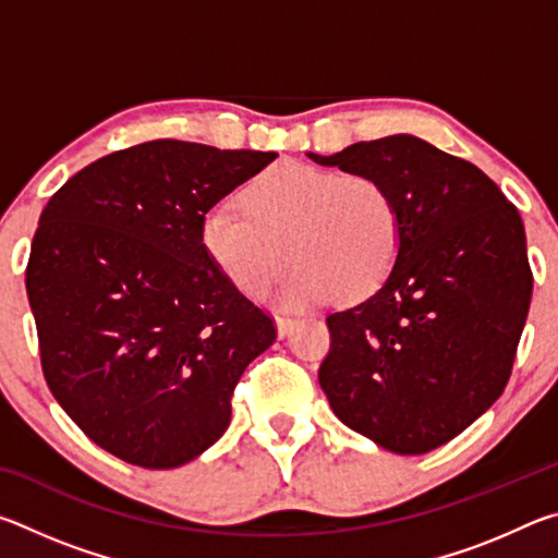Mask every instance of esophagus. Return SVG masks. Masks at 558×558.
<instances>
[{
  "instance_id": "34e87169",
  "label": "esophagus",
  "mask_w": 558,
  "mask_h": 558,
  "mask_svg": "<svg viewBox=\"0 0 558 558\" xmlns=\"http://www.w3.org/2000/svg\"><path fill=\"white\" fill-rule=\"evenodd\" d=\"M300 323L298 317H290V315H276V325H278V335L286 337L290 335L292 329H295V325Z\"/></svg>"
}]
</instances>
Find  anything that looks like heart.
I'll return each mask as SVG.
<instances>
[{"label": "heart", "mask_w": 558, "mask_h": 558, "mask_svg": "<svg viewBox=\"0 0 558 558\" xmlns=\"http://www.w3.org/2000/svg\"><path fill=\"white\" fill-rule=\"evenodd\" d=\"M241 202L245 214L229 204L206 211L199 241L211 266L248 298L280 276L286 250L298 263L280 290L290 307L323 305L339 290L369 298L399 258V206L369 174L282 162L253 179Z\"/></svg>", "instance_id": "b5f03b06"}]
</instances>
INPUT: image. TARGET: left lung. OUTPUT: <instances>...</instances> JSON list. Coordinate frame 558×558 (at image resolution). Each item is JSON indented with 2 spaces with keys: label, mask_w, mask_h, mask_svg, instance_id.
<instances>
[{
  "label": "left lung",
  "mask_w": 558,
  "mask_h": 558,
  "mask_svg": "<svg viewBox=\"0 0 558 558\" xmlns=\"http://www.w3.org/2000/svg\"><path fill=\"white\" fill-rule=\"evenodd\" d=\"M307 157L379 179L401 216L391 276L327 317L319 386L344 426L423 456L477 421L512 374L534 286L522 216L483 169L413 135Z\"/></svg>",
  "instance_id": "8db88e82"
}]
</instances>
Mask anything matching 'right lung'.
Listing matches in <instances>:
<instances>
[{
    "label": "right lung",
    "mask_w": 558,
    "mask_h": 558,
    "mask_svg": "<svg viewBox=\"0 0 558 558\" xmlns=\"http://www.w3.org/2000/svg\"><path fill=\"white\" fill-rule=\"evenodd\" d=\"M276 153L153 140L73 174L44 206L26 266L41 369L112 456L169 470L231 423V396L276 342L272 317L206 258L204 214Z\"/></svg>",
    "instance_id": "right-lung-1"
}]
</instances>
